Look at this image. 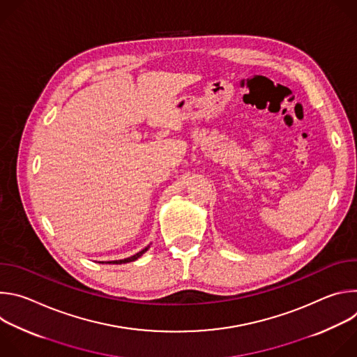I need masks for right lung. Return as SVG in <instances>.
<instances>
[{"mask_svg":"<svg viewBox=\"0 0 357 357\" xmlns=\"http://www.w3.org/2000/svg\"><path fill=\"white\" fill-rule=\"evenodd\" d=\"M148 250V247H145L144 250H141L139 252H137L135 256H132V257H128V259H124V260H117V261H109V264H126V263H131V261H134V260H137L138 257H141L142 254Z\"/></svg>","mask_w":357,"mask_h":357,"instance_id":"add662e5","label":"right lung"}]
</instances>
